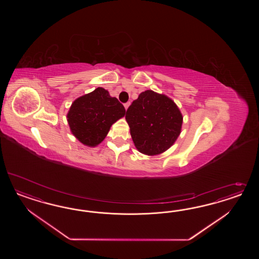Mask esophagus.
Listing matches in <instances>:
<instances>
[{"label": "esophagus", "mask_w": 259, "mask_h": 259, "mask_svg": "<svg viewBox=\"0 0 259 259\" xmlns=\"http://www.w3.org/2000/svg\"><path fill=\"white\" fill-rule=\"evenodd\" d=\"M129 105H130V102H126V103H124V107H125L126 110L128 109Z\"/></svg>", "instance_id": "34e87169"}]
</instances>
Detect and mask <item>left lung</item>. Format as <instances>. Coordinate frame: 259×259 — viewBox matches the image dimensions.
Listing matches in <instances>:
<instances>
[{"instance_id":"left-lung-1","label":"left lung","mask_w":259,"mask_h":259,"mask_svg":"<svg viewBox=\"0 0 259 259\" xmlns=\"http://www.w3.org/2000/svg\"><path fill=\"white\" fill-rule=\"evenodd\" d=\"M126 121L136 148L148 156L169 149L181 132L182 115L170 98L146 90L126 111Z\"/></svg>"}]
</instances>
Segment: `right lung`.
Segmentation results:
<instances>
[{"label": "right lung", "instance_id": "1", "mask_svg": "<svg viewBox=\"0 0 259 259\" xmlns=\"http://www.w3.org/2000/svg\"><path fill=\"white\" fill-rule=\"evenodd\" d=\"M124 106L102 87L75 100L67 114L72 134L82 144L95 147L107 136L110 127L124 117Z\"/></svg>", "mask_w": 259, "mask_h": 259}]
</instances>
